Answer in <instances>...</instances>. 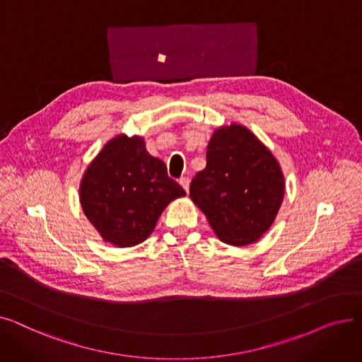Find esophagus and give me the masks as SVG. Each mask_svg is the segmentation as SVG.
<instances>
[{"label": "esophagus", "mask_w": 362, "mask_h": 362, "mask_svg": "<svg viewBox=\"0 0 362 362\" xmlns=\"http://www.w3.org/2000/svg\"><path fill=\"white\" fill-rule=\"evenodd\" d=\"M179 183H180V186L185 189V192H189V183H191V180H189L187 177H182V179L179 180Z\"/></svg>", "instance_id": "esophagus-1"}]
</instances>
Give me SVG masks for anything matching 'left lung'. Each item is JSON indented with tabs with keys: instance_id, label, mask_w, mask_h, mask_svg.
Here are the masks:
<instances>
[{
	"instance_id": "obj_1",
	"label": "left lung",
	"mask_w": 362,
	"mask_h": 362,
	"mask_svg": "<svg viewBox=\"0 0 362 362\" xmlns=\"http://www.w3.org/2000/svg\"><path fill=\"white\" fill-rule=\"evenodd\" d=\"M217 238L232 246L255 243L274 223L284 175L273 152L243 124H223L206 146V167L189 189Z\"/></svg>"
}]
</instances>
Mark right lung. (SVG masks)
Segmentation results:
<instances>
[{
  "label": "right lung",
  "instance_id": "add662e5",
  "mask_svg": "<svg viewBox=\"0 0 362 362\" xmlns=\"http://www.w3.org/2000/svg\"><path fill=\"white\" fill-rule=\"evenodd\" d=\"M167 167L146 151L139 135L112 136L83 171L82 210L105 243L130 248L156 229L165 206L185 197Z\"/></svg>",
  "mask_w": 362,
  "mask_h": 362
}]
</instances>
